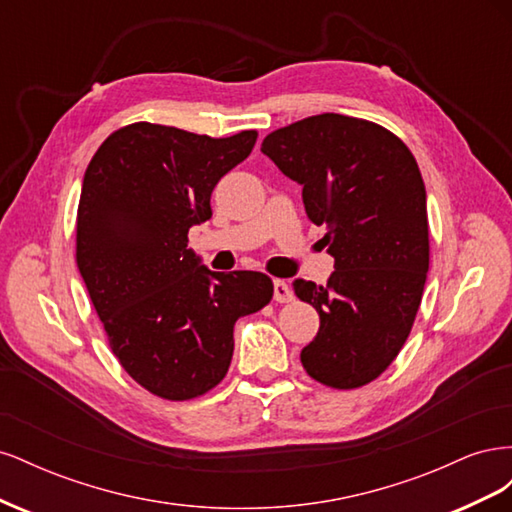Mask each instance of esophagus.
<instances>
[{"mask_svg": "<svg viewBox=\"0 0 512 512\" xmlns=\"http://www.w3.org/2000/svg\"><path fill=\"white\" fill-rule=\"evenodd\" d=\"M292 288L284 282V280H275L273 282V299L277 301V303H288V301H292Z\"/></svg>", "mask_w": 512, "mask_h": 512, "instance_id": "1", "label": "esophagus"}]
</instances>
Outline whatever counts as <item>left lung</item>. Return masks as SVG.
Returning a JSON list of instances; mask_svg holds the SVG:
<instances>
[{
	"label": "left lung",
	"instance_id": "left-lung-1",
	"mask_svg": "<svg viewBox=\"0 0 512 512\" xmlns=\"http://www.w3.org/2000/svg\"><path fill=\"white\" fill-rule=\"evenodd\" d=\"M260 151L303 185L307 218L327 228L329 282L297 280L320 329L301 350L314 380L359 389L404 348L429 271L427 196L399 136L374 121L322 113L271 132Z\"/></svg>",
	"mask_w": 512,
	"mask_h": 512
}]
</instances>
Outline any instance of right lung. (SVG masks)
Returning a JSON list of instances; mask_svg holds the SVG:
<instances>
[{
  "mask_svg": "<svg viewBox=\"0 0 512 512\" xmlns=\"http://www.w3.org/2000/svg\"><path fill=\"white\" fill-rule=\"evenodd\" d=\"M256 130L211 138L138 121L91 158L76 211V267L128 376L168 401L218 386L241 316L273 299L265 273H213L188 250L211 192L250 156Z\"/></svg>",
  "mask_w": 512,
  "mask_h": 512,
  "instance_id": "right-lung-1",
  "label": "right lung"
}]
</instances>
